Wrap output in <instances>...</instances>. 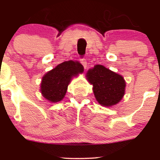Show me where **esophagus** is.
Returning a JSON list of instances; mask_svg holds the SVG:
<instances>
[{
	"instance_id": "esophagus-1",
	"label": "esophagus",
	"mask_w": 160,
	"mask_h": 160,
	"mask_svg": "<svg viewBox=\"0 0 160 160\" xmlns=\"http://www.w3.org/2000/svg\"><path fill=\"white\" fill-rule=\"evenodd\" d=\"M80 61V63L83 65V67L85 68H86V67H87V62H86L85 58H81Z\"/></svg>"
}]
</instances>
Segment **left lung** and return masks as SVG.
<instances>
[{
	"mask_svg": "<svg viewBox=\"0 0 160 160\" xmlns=\"http://www.w3.org/2000/svg\"><path fill=\"white\" fill-rule=\"evenodd\" d=\"M86 78L92 85L95 99L102 106L116 105L123 98L126 83L120 74L103 65H96L88 70Z\"/></svg>",
	"mask_w": 160,
	"mask_h": 160,
	"instance_id": "8db88e82",
	"label": "left lung"
}]
</instances>
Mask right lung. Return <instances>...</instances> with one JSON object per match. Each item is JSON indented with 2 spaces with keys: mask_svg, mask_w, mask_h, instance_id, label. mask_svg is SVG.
I'll return each instance as SVG.
<instances>
[{
  "mask_svg": "<svg viewBox=\"0 0 160 160\" xmlns=\"http://www.w3.org/2000/svg\"><path fill=\"white\" fill-rule=\"evenodd\" d=\"M84 68L78 61L64 62L42 78L40 92L49 102L56 103L64 98L73 78L82 74Z\"/></svg>",
  "mask_w": 160,
  "mask_h": 160,
  "instance_id": "1",
  "label": "right lung"
}]
</instances>
